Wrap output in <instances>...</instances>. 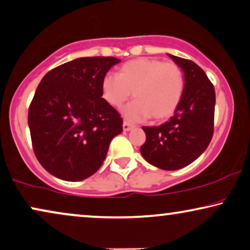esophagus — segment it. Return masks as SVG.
Returning <instances> with one entry per match:
<instances>
[{"label": "esophagus", "mask_w": 250, "mask_h": 250, "mask_svg": "<svg viewBox=\"0 0 250 250\" xmlns=\"http://www.w3.org/2000/svg\"><path fill=\"white\" fill-rule=\"evenodd\" d=\"M133 124H131V123H128V122H124V124H123V129H124V131H129V129H132L133 128Z\"/></svg>", "instance_id": "esophagus-1"}]
</instances>
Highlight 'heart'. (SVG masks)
<instances>
[{"label": "heart", "mask_w": 250, "mask_h": 250, "mask_svg": "<svg viewBox=\"0 0 250 250\" xmlns=\"http://www.w3.org/2000/svg\"><path fill=\"white\" fill-rule=\"evenodd\" d=\"M185 89L181 67L174 62L157 58H137L126 62L117 76L106 74L102 80L103 99L115 108H122L132 95L135 99L126 106L125 116L131 121L151 118L165 121L176 112Z\"/></svg>", "instance_id": "b5f03b06"}]
</instances>
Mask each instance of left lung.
Returning <instances> with one entry per match:
<instances>
[{
	"label": "left lung",
	"instance_id": "8db88e82",
	"mask_svg": "<svg viewBox=\"0 0 250 250\" xmlns=\"http://www.w3.org/2000/svg\"><path fill=\"white\" fill-rule=\"evenodd\" d=\"M185 73V89L174 115L160 126H144L141 155L162 170L173 171L192 163L213 135L216 94L212 83L193 61L168 55Z\"/></svg>",
	"mask_w": 250,
	"mask_h": 250
}]
</instances>
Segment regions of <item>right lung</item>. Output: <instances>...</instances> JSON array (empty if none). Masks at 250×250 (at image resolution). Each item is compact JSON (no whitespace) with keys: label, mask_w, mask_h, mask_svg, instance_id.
<instances>
[{"label":"right lung","mask_w":250,"mask_h":250,"mask_svg":"<svg viewBox=\"0 0 250 250\" xmlns=\"http://www.w3.org/2000/svg\"><path fill=\"white\" fill-rule=\"evenodd\" d=\"M115 57H82L42 78L28 108L32 146L48 172L80 181L96 172L123 118L102 99V80Z\"/></svg>","instance_id":"1"}]
</instances>
